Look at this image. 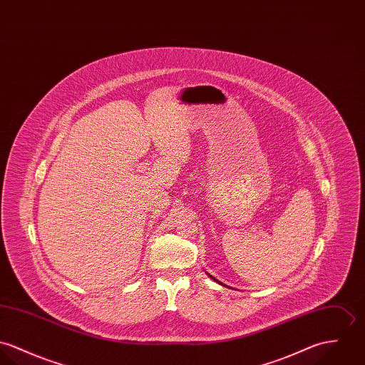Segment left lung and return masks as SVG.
<instances>
[{"instance_id":"left-lung-1","label":"left lung","mask_w":365,"mask_h":365,"mask_svg":"<svg viewBox=\"0 0 365 365\" xmlns=\"http://www.w3.org/2000/svg\"><path fill=\"white\" fill-rule=\"evenodd\" d=\"M208 276H210V274H208ZM210 277H211V279H212V280H214V282H217V283L221 284V285H224V287H225V284L221 283V282H218V280H215V279H214V277H212V276H210ZM230 288H231V287H230Z\"/></svg>"}]
</instances>
